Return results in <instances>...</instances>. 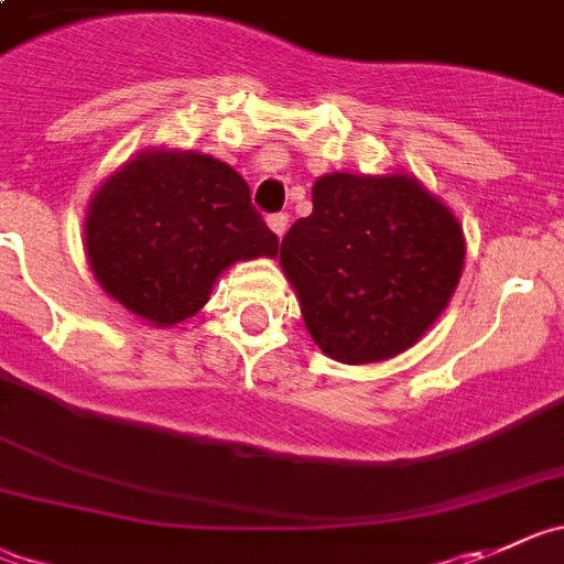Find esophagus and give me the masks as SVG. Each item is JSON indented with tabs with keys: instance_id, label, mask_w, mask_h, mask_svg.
I'll list each match as a JSON object with an SVG mask.
<instances>
[{
	"instance_id": "obj_1",
	"label": "esophagus",
	"mask_w": 564,
	"mask_h": 564,
	"mask_svg": "<svg viewBox=\"0 0 564 564\" xmlns=\"http://www.w3.org/2000/svg\"><path fill=\"white\" fill-rule=\"evenodd\" d=\"M267 223H270L272 234L283 236V234H286V228H289V214H272V217L267 219Z\"/></svg>"
}]
</instances>
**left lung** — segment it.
Returning a JSON list of instances; mask_svg holds the SVG:
<instances>
[{
	"instance_id": "8db88e82",
	"label": "left lung",
	"mask_w": 564,
	"mask_h": 564,
	"mask_svg": "<svg viewBox=\"0 0 564 564\" xmlns=\"http://www.w3.org/2000/svg\"><path fill=\"white\" fill-rule=\"evenodd\" d=\"M312 197V217L297 219L281 245L308 334L345 365L403 354L459 283V223L406 175L334 172L314 183Z\"/></svg>"
}]
</instances>
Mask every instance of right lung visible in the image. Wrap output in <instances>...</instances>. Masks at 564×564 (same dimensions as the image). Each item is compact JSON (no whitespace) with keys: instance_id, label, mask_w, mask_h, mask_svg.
I'll return each mask as SVG.
<instances>
[{"instance_id":"1","label":"right lung","mask_w":564,"mask_h":564,"mask_svg":"<svg viewBox=\"0 0 564 564\" xmlns=\"http://www.w3.org/2000/svg\"><path fill=\"white\" fill-rule=\"evenodd\" d=\"M86 250L105 292L135 317L197 314L234 261L275 256L278 236L228 163L199 152H141L88 205Z\"/></svg>"}]
</instances>
